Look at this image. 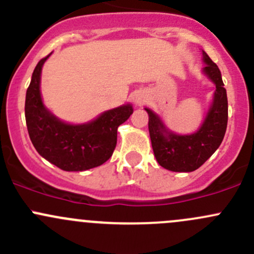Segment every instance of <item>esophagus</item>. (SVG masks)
Returning <instances> with one entry per match:
<instances>
[{
    "label": "esophagus",
    "instance_id": "1",
    "mask_svg": "<svg viewBox=\"0 0 254 254\" xmlns=\"http://www.w3.org/2000/svg\"><path fill=\"white\" fill-rule=\"evenodd\" d=\"M143 101H145V99H143V97H136V98H135V103H136L137 106H140Z\"/></svg>",
    "mask_w": 254,
    "mask_h": 254
}]
</instances>
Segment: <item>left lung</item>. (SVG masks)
<instances>
[{"instance_id":"left-lung-1","label":"left lung","mask_w":254,"mask_h":254,"mask_svg":"<svg viewBox=\"0 0 254 254\" xmlns=\"http://www.w3.org/2000/svg\"><path fill=\"white\" fill-rule=\"evenodd\" d=\"M206 64L203 72L215 84L214 98L200 129L190 135L170 131L157 114L145 108L148 114V131L153 153L163 168L173 172H193L219 148L227 127V94L221 72L216 64L203 51Z\"/></svg>"}]
</instances>
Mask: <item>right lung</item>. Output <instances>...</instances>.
I'll return each instance as SVG.
<instances>
[{
    "label": "right lung",
    "instance_id": "1",
    "mask_svg": "<svg viewBox=\"0 0 254 254\" xmlns=\"http://www.w3.org/2000/svg\"><path fill=\"white\" fill-rule=\"evenodd\" d=\"M35 66L25 96V122L28 132L40 156L64 171H86L103 165L117 146L118 127L132 114L131 104L102 113L86 124L72 125L51 114L40 94L42 67L47 59Z\"/></svg>",
    "mask_w": 254,
    "mask_h": 254
}]
</instances>
